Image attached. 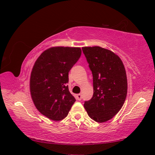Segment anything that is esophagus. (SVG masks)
I'll list each match as a JSON object with an SVG mask.
<instances>
[{"label":"esophagus","instance_id":"1","mask_svg":"<svg viewBox=\"0 0 155 155\" xmlns=\"http://www.w3.org/2000/svg\"><path fill=\"white\" fill-rule=\"evenodd\" d=\"M77 99L78 101H81V99H82V95H81V94H78L77 95Z\"/></svg>","mask_w":155,"mask_h":155}]
</instances>
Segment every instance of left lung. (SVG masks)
<instances>
[{
  "label": "left lung",
  "mask_w": 155,
  "mask_h": 155,
  "mask_svg": "<svg viewBox=\"0 0 155 155\" xmlns=\"http://www.w3.org/2000/svg\"><path fill=\"white\" fill-rule=\"evenodd\" d=\"M93 75L94 94L84 107L94 121L100 123L114 117L124 104L127 94V77L118 55L100 46L83 47Z\"/></svg>",
  "instance_id": "8db88e82"
}]
</instances>
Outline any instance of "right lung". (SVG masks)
Masks as SVG:
<instances>
[{"instance_id": "add662e5", "label": "right lung", "mask_w": 155, "mask_h": 155, "mask_svg": "<svg viewBox=\"0 0 155 155\" xmlns=\"http://www.w3.org/2000/svg\"><path fill=\"white\" fill-rule=\"evenodd\" d=\"M81 55L79 47H51L33 65L30 77L31 98L37 109L50 120L65 118L76 101L66 83L68 72Z\"/></svg>"}]
</instances>
